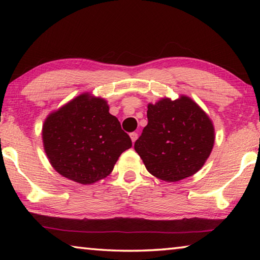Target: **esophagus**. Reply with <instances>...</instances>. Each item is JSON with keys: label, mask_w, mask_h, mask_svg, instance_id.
<instances>
[{"label": "esophagus", "mask_w": 260, "mask_h": 260, "mask_svg": "<svg viewBox=\"0 0 260 260\" xmlns=\"http://www.w3.org/2000/svg\"><path fill=\"white\" fill-rule=\"evenodd\" d=\"M129 136H131V140H132V142H135V141L136 140H138V133H135V132H134V133H131L129 134Z\"/></svg>", "instance_id": "obj_1"}]
</instances>
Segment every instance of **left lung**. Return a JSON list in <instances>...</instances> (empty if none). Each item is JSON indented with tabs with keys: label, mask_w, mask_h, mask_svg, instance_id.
Masks as SVG:
<instances>
[{
	"label": "left lung",
	"mask_w": 260,
	"mask_h": 260,
	"mask_svg": "<svg viewBox=\"0 0 260 260\" xmlns=\"http://www.w3.org/2000/svg\"><path fill=\"white\" fill-rule=\"evenodd\" d=\"M148 125L134 144L148 172L166 182L191 177L214 146V126L203 109L186 95L148 104Z\"/></svg>",
	"instance_id": "left-lung-1"
}]
</instances>
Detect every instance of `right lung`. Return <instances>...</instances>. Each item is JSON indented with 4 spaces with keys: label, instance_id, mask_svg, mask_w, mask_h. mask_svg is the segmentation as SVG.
Instances as JSON below:
<instances>
[{
    "label": "right lung",
    "instance_id": "obj_1",
    "mask_svg": "<svg viewBox=\"0 0 260 260\" xmlns=\"http://www.w3.org/2000/svg\"><path fill=\"white\" fill-rule=\"evenodd\" d=\"M109 109L105 99L83 93L48 114L42 142L56 172L81 184L95 183L112 172L132 141Z\"/></svg>",
    "mask_w": 260,
    "mask_h": 260
}]
</instances>
